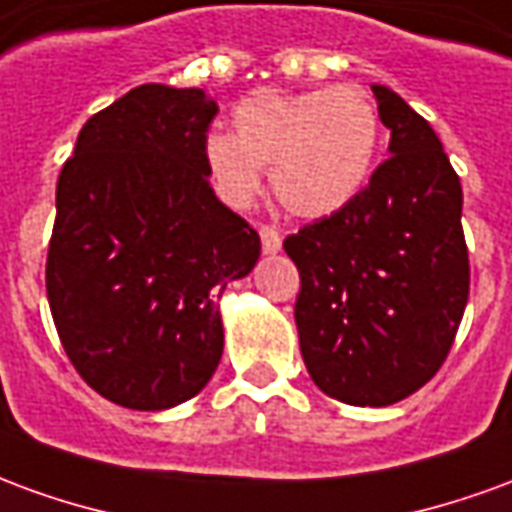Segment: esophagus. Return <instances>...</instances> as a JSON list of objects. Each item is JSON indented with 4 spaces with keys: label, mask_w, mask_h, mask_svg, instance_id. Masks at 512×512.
Returning <instances> with one entry per match:
<instances>
[{
    "label": "esophagus",
    "mask_w": 512,
    "mask_h": 512,
    "mask_svg": "<svg viewBox=\"0 0 512 512\" xmlns=\"http://www.w3.org/2000/svg\"><path fill=\"white\" fill-rule=\"evenodd\" d=\"M260 241H263V252L266 255H277L279 249H282V235L274 227H268V224L260 227Z\"/></svg>",
    "instance_id": "obj_1"
}]
</instances>
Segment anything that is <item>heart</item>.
I'll return each mask as SVG.
<instances>
[{
  "label": "heart",
  "instance_id": "heart-1",
  "mask_svg": "<svg viewBox=\"0 0 512 512\" xmlns=\"http://www.w3.org/2000/svg\"><path fill=\"white\" fill-rule=\"evenodd\" d=\"M235 134L211 131L202 161L230 208H249L271 164L279 205L301 219H323L354 200L370 178L381 139L373 98L356 84L310 93H260L233 112Z\"/></svg>",
  "mask_w": 512,
  "mask_h": 512
}]
</instances>
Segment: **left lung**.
<instances>
[{"label":"left lung","mask_w":512,"mask_h":512,"mask_svg":"<svg viewBox=\"0 0 512 512\" xmlns=\"http://www.w3.org/2000/svg\"><path fill=\"white\" fill-rule=\"evenodd\" d=\"M389 158L332 216L285 238L312 381L348 406H392L439 373L469 299L463 191L425 117L373 84Z\"/></svg>","instance_id":"8db88e82"}]
</instances>
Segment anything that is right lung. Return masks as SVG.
I'll list each match as a JSON object with an SVG mask.
<instances>
[{
	"mask_svg": "<svg viewBox=\"0 0 512 512\" xmlns=\"http://www.w3.org/2000/svg\"><path fill=\"white\" fill-rule=\"evenodd\" d=\"M216 112L197 87H134L84 123L57 180L51 318L79 376L117 406L161 411L211 381L216 296L260 257V235L208 183Z\"/></svg>",
	"mask_w": 512,
	"mask_h": 512,
	"instance_id": "right-lung-1",
	"label": "right lung"
}]
</instances>
